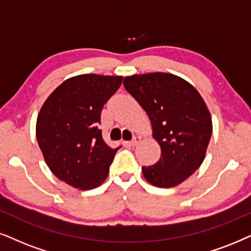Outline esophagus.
<instances>
[{"label":"esophagus","instance_id":"1","mask_svg":"<svg viewBox=\"0 0 251 251\" xmlns=\"http://www.w3.org/2000/svg\"><path fill=\"white\" fill-rule=\"evenodd\" d=\"M140 140H141L140 136H134V138H133L132 140L128 142V144H129V146H133V147H134V146H136L139 142H140Z\"/></svg>","mask_w":251,"mask_h":251}]
</instances>
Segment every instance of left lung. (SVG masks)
Masks as SVG:
<instances>
[{"label":"left lung","instance_id":"obj_1","mask_svg":"<svg viewBox=\"0 0 251 251\" xmlns=\"http://www.w3.org/2000/svg\"><path fill=\"white\" fill-rule=\"evenodd\" d=\"M124 87L140 104L161 147L156 163L142 167L145 178L157 188H173L201 167L212 135L210 111L189 82L167 73L132 75Z\"/></svg>","mask_w":251,"mask_h":251}]
</instances>
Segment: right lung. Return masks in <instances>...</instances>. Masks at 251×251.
Masks as SVG:
<instances>
[{"label":"right lung","mask_w":251,"mask_h":251,"mask_svg":"<svg viewBox=\"0 0 251 251\" xmlns=\"http://www.w3.org/2000/svg\"><path fill=\"white\" fill-rule=\"evenodd\" d=\"M122 82V76H74L41 106L36 127L41 153L50 171L76 189H95L106 179L118 148L105 144L98 125Z\"/></svg>","instance_id":"right-lung-1"}]
</instances>
